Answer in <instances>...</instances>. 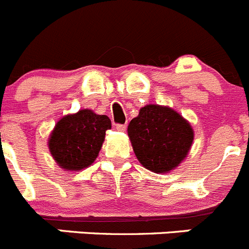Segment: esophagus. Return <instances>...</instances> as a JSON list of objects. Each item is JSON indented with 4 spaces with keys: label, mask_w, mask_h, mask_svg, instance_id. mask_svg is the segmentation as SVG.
Listing matches in <instances>:
<instances>
[{
    "label": "esophagus",
    "mask_w": 249,
    "mask_h": 249,
    "mask_svg": "<svg viewBox=\"0 0 249 249\" xmlns=\"http://www.w3.org/2000/svg\"><path fill=\"white\" fill-rule=\"evenodd\" d=\"M125 129H126V125L125 124H117L118 131H125Z\"/></svg>",
    "instance_id": "34e87169"
}]
</instances>
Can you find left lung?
Returning <instances> with one entry per match:
<instances>
[{"instance_id": "left-lung-1", "label": "left lung", "mask_w": 249, "mask_h": 249, "mask_svg": "<svg viewBox=\"0 0 249 249\" xmlns=\"http://www.w3.org/2000/svg\"><path fill=\"white\" fill-rule=\"evenodd\" d=\"M127 135L139 162L155 173H168L187 157L194 131L172 108L148 104L130 122Z\"/></svg>"}]
</instances>
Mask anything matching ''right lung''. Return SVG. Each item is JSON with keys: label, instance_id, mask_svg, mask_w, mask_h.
I'll return each mask as SVG.
<instances>
[{"label": "right lung", "instance_id": "right-lung-1", "mask_svg": "<svg viewBox=\"0 0 249 249\" xmlns=\"http://www.w3.org/2000/svg\"><path fill=\"white\" fill-rule=\"evenodd\" d=\"M111 127L107 115L89 109L69 114L57 122L49 138V150L56 163L66 171H81L96 161L106 131Z\"/></svg>", "mask_w": 249, "mask_h": 249}]
</instances>
